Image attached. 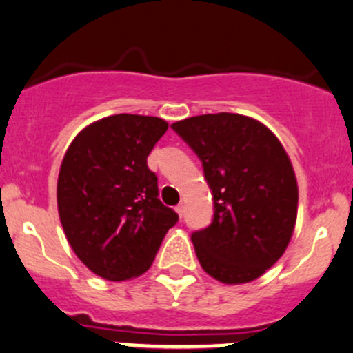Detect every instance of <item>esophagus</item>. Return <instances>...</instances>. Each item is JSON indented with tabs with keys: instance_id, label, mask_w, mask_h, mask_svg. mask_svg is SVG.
<instances>
[{
	"instance_id": "34e87169",
	"label": "esophagus",
	"mask_w": 353,
	"mask_h": 353,
	"mask_svg": "<svg viewBox=\"0 0 353 353\" xmlns=\"http://www.w3.org/2000/svg\"><path fill=\"white\" fill-rule=\"evenodd\" d=\"M176 212H177V215H179V216L184 215V205H183V203H179V205L176 206Z\"/></svg>"
}]
</instances>
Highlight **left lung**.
I'll list each match as a JSON object with an SVG mask.
<instances>
[{"instance_id":"left-lung-1","label":"left lung","mask_w":353,"mask_h":353,"mask_svg":"<svg viewBox=\"0 0 353 353\" xmlns=\"http://www.w3.org/2000/svg\"><path fill=\"white\" fill-rule=\"evenodd\" d=\"M174 131L201 160L213 219L191 234L199 265L223 283H245L287 249L297 216V181L279 138L241 114H203Z\"/></svg>"}]
</instances>
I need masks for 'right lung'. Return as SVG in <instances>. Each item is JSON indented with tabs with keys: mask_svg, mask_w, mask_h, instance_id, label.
Returning <instances> with one entry per match:
<instances>
[{
	"mask_svg": "<svg viewBox=\"0 0 353 353\" xmlns=\"http://www.w3.org/2000/svg\"><path fill=\"white\" fill-rule=\"evenodd\" d=\"M169 124L160 117L116 114L77 134L58 177L66 239L88 270L123 282L150 268L179 215L159 199L147 157Z\"/></svg>",
	"mask_w": 353,
	"mask_h": 353,
	"instance_id": "1",
	"label": "right lung"
}]
</instances>
